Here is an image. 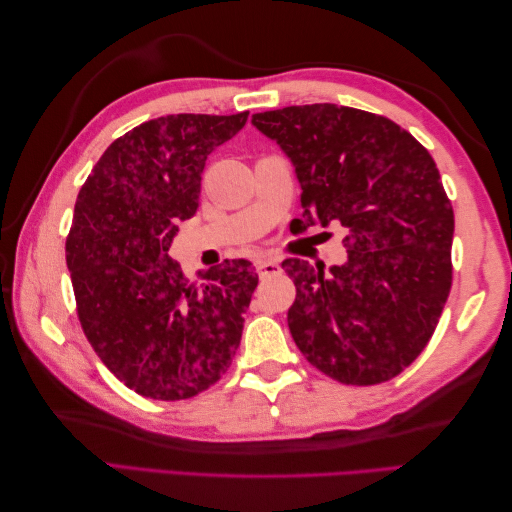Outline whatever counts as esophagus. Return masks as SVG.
I'll return each instance as SVG.
<instances>
[{
    "instance_id": "1",
    "label": "esophagus",
    "mask_w": 512,
    "mask_h": 512,
    "mask_svg": "<svg viewBox=\"0 0 512 512\" xmlns=\"http://www.w3.org/2000/svg\"><path fill=\"white\" fill-rule=\"evenodd\" d=\"M279 270H281V266H279L277 259H273V257H268V259H259V262H257V273L262 275V277H266V275H275V273H279Z\"/></svg>"
}]
</instances>
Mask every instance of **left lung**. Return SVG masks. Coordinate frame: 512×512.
Instances as JSON below:
<instances>
[{"mask_svg":"<svg viewBox=\"0 0 512 512\" xmlns=\"http://www.w3.org/2000/svg\"><path fill=\"white\" fill-rule=\"evenodd\" d=\"M253 125L295 167L306 224L345 226L343 266L281 264L297 286L292 339L339 383L398 376L429 343L453 279V206L436 162L400 125L354 107L292 105Z\"/></svg>","mask_w":512,"mask_h":512,"instance_id":"left-lung-1","label":"left lung"}]
</instances>
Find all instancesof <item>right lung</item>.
I'll use <instances>...</instances> for the list:
<instances>
[{
  "label": "right lung",
  "mask_w": 512,
  "mask_h": 512,
  "mask_svg": "<svg viewBox=\"0 0 512 512\" xmlns=\"http://www.w3.org/2000/svg\"><path fill=\"white\" fill-rule=\"evenodd\" d=\"M246 118L171 114L138 125L105 149L76 198L65 262L81 328L145 398L198 396L242 341L253 264L233 259L189 281L169 248L178 222L198 211L206 156Z\"/></svg>",
  "instance_id": "obj_1"
}]
</instances>
